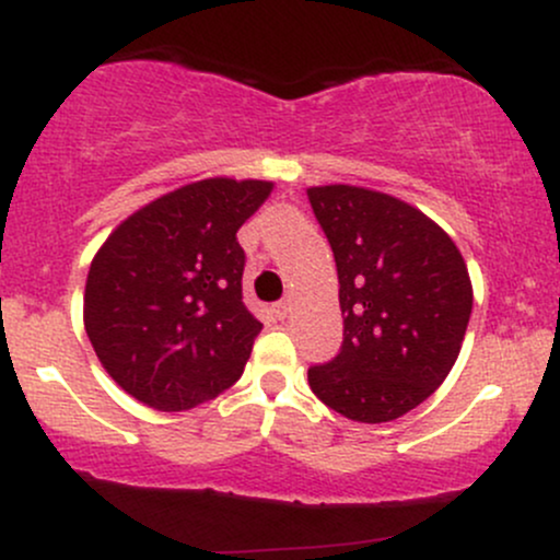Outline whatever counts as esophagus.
<instances>
[{"mask_svg": "<svg viewBox=\"0 0 560 560\" xmlns=\"http://www.w3.org/2000/svg\"><path fill=\"white\" fill-rule=\"evenodd\" d=\"M273 313H276V318L284 320V318H287V313H289V298L279 300V302H273Z\"/></svg>", "mask_w": 560, "mask_h": 560, "instance_id": "esophagus-1", "label": "esophagus"}]
</instances>
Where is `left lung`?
Listing matches in <instances>:
<instances>
[{
    "instance_id": "8db88e82",
    "label": "left lung",
    "mask_w": 560,
    "mask_h": 560,
    "mask_svg": "<svg viewBox=\"0 0 560 560\" xmlns=\"http://www.w3.org/2000/svg\"><path fill=\"white\" fill-rule=\"evenodd\" d=\"M307 199L331 244L345 316L342 347L311 365L313 395L345 419L395 421L445 382L471 318L460 249L402 199L331 184Z\"/></svg>"
}]
</instances>
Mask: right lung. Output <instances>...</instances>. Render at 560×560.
<instances>
[{
	"label": "right lung",
	"mask_w": 560,
	"mask_h": 560,
	"mask_svg": "<svg viewBox=\"0 0 560 560\" xmlns=\"http://www.w3.org/2000/svg\"><path fill=\"white\" fill-rule=\"evenodd\" d=\"M271 182L205 178L128 215L94 255L83 326L120 389L189 410L242 376L262 324L242 302L236 231Z\"/></svg>",
	"instance_id": "add662e5"
}]
</instances>
